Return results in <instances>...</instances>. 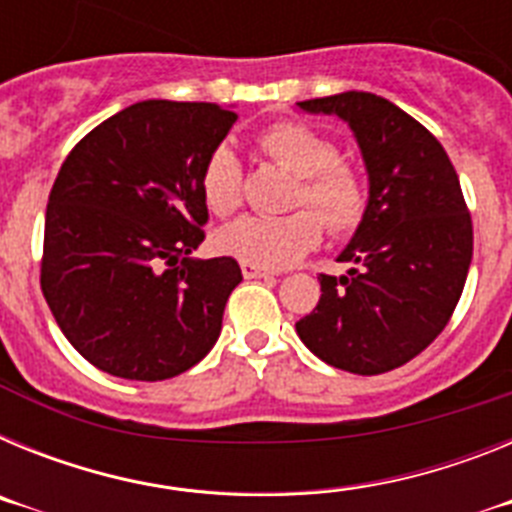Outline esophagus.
<instances>
[{"instance_id":"esophagus-1","label":"esophagus","mask_w":512,"mask_h":512,"mask_svg":"<svg viewBox=\"0 0 512 512\" xmlns=\"http://www.w3.org/2000/svg\"><path fill=\"white\" fill-rule=\"evenodd\" d=\"M241 271L246 279H266V277H274V271L264 269V266H256V264H248V261H241Z\"/></svg>"}]
</instances>
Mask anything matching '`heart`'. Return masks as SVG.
<instances>
[{
	"label": "heart",
	"instance_id": "heart-1",
	"mask_svg": "<svg viewBox=\"0 0 512 512\" xmlns=\"http://www.w3.org/2000/svg\"><path fill=\"white\" fill-rule=\"evenodd\" d=\"M256 148L297 174L289 205L307 207L289 215H248L217 233V248L264 269L295 264L320 243V223L330 235H346L366 210L364 179L354 164L338 156L325 135L302 122H274L253 138ZM243 164L230 146H217L200 171V194L217 217L243 205Z\"/></svg>",
	"mask_w": 512,
	"mask_h": 512
}]
</instances>
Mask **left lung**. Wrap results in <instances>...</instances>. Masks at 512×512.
I'll return each instance as SVG.
<instances>
[{"label":"left lung","mask_w":512,"mask_h":512,"mask_svg":"<svg viewBox=\"0 0 512 512\" xmlns=\"http://www.w3.org/2000/svg\"><path fill=\"white\" fill-rule=\"evenodd\" d=\"M300 107L351 125L369 171V205L338 256L354 269L320 274L323 295L297 320V336L343 372H392L436 341L467 282L474 233L459 176L436 135L390 99L343 92Z\"/></svg>","instance_id":"1"}]
</instances>
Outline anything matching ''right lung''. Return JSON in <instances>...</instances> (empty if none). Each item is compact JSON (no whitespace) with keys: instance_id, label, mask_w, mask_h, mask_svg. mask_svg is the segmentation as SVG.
<instances>
[{"instance_id":"obj_1","label":"right lung","mask_w":512,"mask_h":512,"mask_svg":"<svg viewBox=\"0 0 512 512\" xmlns=\"http://www.w3.org/2000/svg\"><path fill=\"white\" fill-rule=\"evenodd\" d=\"M235 112L148 99L71 148L45 210L40 289L63 336L112 377L161 382L215 346L230 256L189 259L205 241L200 171Z\"/></svg>"}]
</instances>
